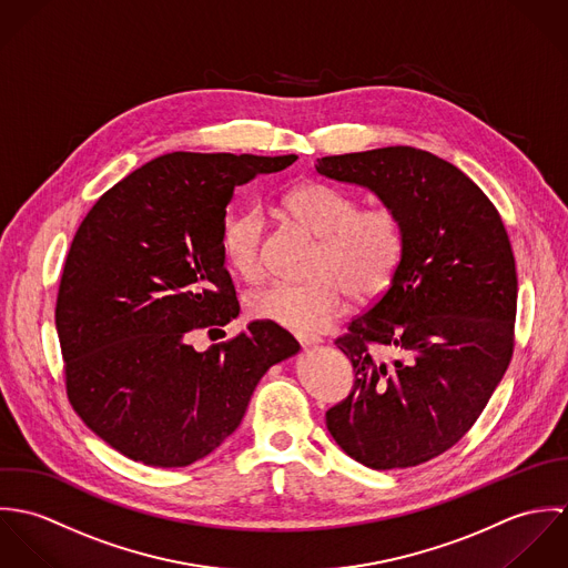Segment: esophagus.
<instances>
[{
    "instance_id": "1",
    "label": "esophagus",
    "mask_w": 568,
    "mask_h": 568,
    "mask_svg": "<svg viewBox=\"0 0 568 568\" xmlns=\"http://www.w3.org/2000/svg\"><path fill=\"white\" fill-rule=\"evenodd\" d=\"M295 338H297V343L304 345V347L320 343V336H313V334H295Z\"/></svg>"
}]
</instances>
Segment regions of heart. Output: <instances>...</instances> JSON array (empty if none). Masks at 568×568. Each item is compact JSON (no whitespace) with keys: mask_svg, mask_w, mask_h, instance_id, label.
<instances>
[{"mask_svg":"<svg viewBox=\"0 0 568 568\" xmlns=\"http://www.w3.org/2000/svg\"><path fill=\"white\" fill-rule=\"evenodd\" d=\"M284 207L320 239L308 262L311 277L273 282L251 293V317L308 334L332 324L349 295L369 302L387 291L405 246V227L394 207H361L354 194L317 181L293 187ZM264 232L266 219L260 207H246L223 223V257L244 282L264 275Z\"/></svg>","mask_w":568,"mask_h":568,"instance_id":"1","label":"heart"}]
</instances>
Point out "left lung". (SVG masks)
Returning a JSON list of instances; mask_svg holds the SVG:
<instances>
[{"instance_id": "8db88e82", "label": "left lung", "mask_w": 568, "mask_h": 568, "mask_svg": "<svg viewBox=\"0 0 568 568\" xmlns=\"http://www.w3.org/2000/svg\"><path fill=\"white\" fill-rule=\"evenodd\" d=\"M317 172L374 190L405 227L392 284L334 341L356 376L325 410L327 430L367 468L426 464L473 428L511 361L507 230L470 176L413 146L322 158ZM385 348L399 354L394 364Z\"/></svg>"}]
</instances>
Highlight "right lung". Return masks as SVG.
<instances>
[{"label": "right lung", "mask_w": 568, "mask_h": 568, "mask_svg": "<svg viewBox=\"0 0 568 568\" xmlns=\"http://www.w3.org/2000/svg\"><path fill=\"white\" fill-rule=\"evenodd\" d=\"M295 160L170 153L82 219L54 311L65 392L124 457L158 468L203 459L239 428L266 369L300 349L262 320L205 352L190 345L241 311L221 251L234 187Z\"/></svg>", "instance_id": "add662e5"}]
</instances>
